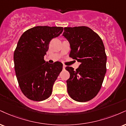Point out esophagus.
Segmentation results:
<instances>
[{
	"label": "esophagus",
	"mask_w": 126,
	"mask_h": 126,
	"mask_svg": "<svg viewBox=\"0 0 126 126\" xmlns=\"http://www.w3.org/2000/svg\"><path fill=\"white\" fill-rule=\"evenodd\" d=\"M66 66H65V65H63V69L64 70V69H65V68H66Z\"/></svg>",
	"instance_id": "1"
}]
</instances>
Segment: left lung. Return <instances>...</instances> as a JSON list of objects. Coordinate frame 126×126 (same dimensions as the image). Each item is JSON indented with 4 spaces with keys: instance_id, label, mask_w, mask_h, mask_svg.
I'll return each mask as SVG.
<instances>
[{
    "instance_id": "left-lung-1",
    "label": "left lung",
    "mask_w": 126,
    "mask_h": 126,
    "mask_svg": "<svg viewBox=\"0 0 126 126\" xmlns=\"http://www.w3.org/2000/svg\"><path fill=\"white\" fill-rule=\"evenodd\" d=\"M63 36L70 45L69 56L80 64L76 70L67 66L70 78L67 92L74 100L85 102L97 94L106 73L104 44L96 32L86 26L64 28Z\"/></svg>"
}]
</instances>
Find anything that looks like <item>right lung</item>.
Masks as SVG:
<instances>
[{"label":"right lung","instance_id":"1","mask_svg":"<svg viewBox=\"0 0 126 126\" xmlns=\"http://www.w3.org/2000/svg\"><path fill=\"white\" fill-rule=\"evenodd\" d=\"M63 30L62 27L36 26L20 37L13 56L15 70L20 89L29 99L43 101L51 94L63 64L59 62L50 64L44 56L51 39Z\"/></svg>","mask_w":126,"mask_h":126}]
</instances>
